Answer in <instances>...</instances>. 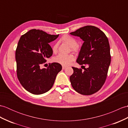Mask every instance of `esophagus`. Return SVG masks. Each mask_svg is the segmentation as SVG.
<instances>
[{"mask_svg":"<svg viewBox=\"0 0 128 128\" xmlns=\"http://www.w3.org/2000/svg\"><path fill=\"white\" fill-rule=\"evenodd\" d=\"M66 68V66H62V69H63V70H64V69H65Z\"/></svg>","mask_w":128,"mask_h":128,"instance_id":"obj_1","label":"esophagus"}]
</instances>
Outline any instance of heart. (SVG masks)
<instances>
[{"label":"heart","instance_id":"1","mask_svg":"<svg viewBox=\"0 0 128 128\" xmlns=\"http://www.w3.org/2000/svg\"><path fill=\"white\" fill-rule=\"evenodd\" d=\"M62 42L68 44L70 47H71V50L74 52H78L79 51V47L78 45V41L75 38L69 36L68 35H65L62 36L60 40ZM58 49V44H55L52 47L53 52L56 53ZM75 60V57L72 54H58V56L54 58V61L56 63L60 64L63 66H68L71 64V63Z\"/></svg>","mask_w":128,"mask_h":128}]
</instances>
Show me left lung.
<instances>
[{
  "mask_svg": "<svg viewBox=\"0 0 128 128\" xmlns=\"http://www.w3.org/2000/svg\"><path fill=\"white\" fill-rule=\"evenodd\" d=\"M70 34L84 41L76 62L80 65H88L84 71L72 67L71 86L80 94H93L102 87L108 75L111 63L108 40L104 32L93 26H83Z\"/></svg>",
  "mask_w": 128,
  "mask_h": 128,
  "instance_id": "1",
  "label": "left lung"
}]
</instances>
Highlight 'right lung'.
<instances>
[{
    "instance_id": "add662e5",
    "label": "right lung",
    "mask_w": 128,
    "mask_h": 128,
    "mask_svg": "<svg viewBox=\"0 0 128 128\" xmlns=\"http://www.w3.org/2000/svg\"><path fill=\"white\" fill-rule=\"evenodd\" d=\"M58 36L34 29L20 38L15 54L17 76L20 84L30 93L39 95L48 92L62 70V65L57 63L50 64L47 68H41L46 59L53 54L48 43Z\"/></svg>"
}]
</instances>
